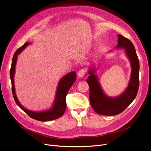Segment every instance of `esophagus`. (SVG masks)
Wrapping results in <instances>:
<instances>
[{"mask_svg":"<svg viewBox=\"0 0 151 151\" xmlns=\"http://www.w3.org/2000/svg\"><path fill=\"white\" fill-rule=\"evenodd\" d=\"M85 74H86V70L84 69H81L78 72V76L79 78H82L84 76Z\"/></svg>","mask_w":151,"mask_h":151,"instance_id":"34e87169","label":"esophagus"}]
</instances>
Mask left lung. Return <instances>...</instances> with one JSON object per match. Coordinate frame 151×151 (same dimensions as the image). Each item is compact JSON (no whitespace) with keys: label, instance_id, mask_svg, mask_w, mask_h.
<instances>
[{"label":"left lung","instance_id":"1","mask_svg":"<svg viewBox=\"0 0 151 151\" xmlns=\"http://www.w3.org/2000/svg\"><path fill=\"white\" fill-rule=\"evenodd\" d=\"M117 36L118 44L115 48L125 49L131 67L129 81L125 90L117 96H109L102 88L99 78L96 74V67L91 65L89 66L88 70L89 76L87 83L90 88L89 98L91 105L98 114L104 116H116L124 111L134 100L139 90L140 64L135 47L128 38L120 34Z\"/></svg>","mask_w":151,"mask_h":151}]
</instances>
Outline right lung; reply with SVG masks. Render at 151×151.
I'll use <instances>...</instances> for the list:
<instances>
[{
  "mask_svg": "<svg viewBox=\"0 0 151 151\" xmlns=\"http://www.w3.org/2000/svg\"><path fill=\"white\" fill-rule=\"evenodd\" d=\"M31 44V43L29 42L25 43L21 47L16 50L12 58L11 67L10 70V78L11 81L12 91L14 99L17 105L22 110L34 119L42 122H47L58 119L64 114L65 111L66 95L70 88L72 86V85L74 84L76 81V72L74 71L70 72L63 76L60 79L56 90L55 97V99L52 105L49 109H45V110L43 111H35L29 110V109L26 108L20 103L16 93V89L14 86V75L16 72V65L17 61L18 55H19L27 46Z\"/></svg>",
  "mask_w": 151,
  "mask_h": 151,
  "instance_id": "right-lung-1",
  "label": "right lung"
}]
</instances>
